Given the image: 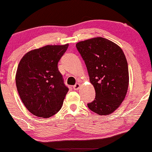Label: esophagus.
<instances>
[{
    "mask_svg": "<svg viewBox=\"0 0 152 152\" xmlns=\"http://www.w3.org/2000/svg\"><path fill=\"white\" fill-rule=\"evenodd\" d=\"M80 84H79V83H77V84H76L74 86H73V88H74V90H78L79 88H80Z\"/></svg>",
    "mask_w": 152,
    "mask_h": 152,
    "instance_id": "obj_1",
    "label": "esophagus"
}]
</instances>
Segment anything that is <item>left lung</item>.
I'll list each match as a JSON object with an SVG mask.
<instances>
[{"instance_id": "obj_1", "label": "left lung", "mask_w": 152, "mask_h": 152, "mask_svg": "<svg viewBox=\"0 0 152 152\" xmlns=\"http://www.w3.org/2000/svg\"><path fill=\"white\" fill-rule=\"evenodd\" d=\"M87 68L96 98L87 105L99 115H109L121 105L129 84L125 54L115 42L101 37L76 44Z\"/></svg>"}]
</instances>
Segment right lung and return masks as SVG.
Wrapping results in <instances>:
<instances>
[{"label": "right lung", "mask_w": 152, "mask_h": 152, "mask_svg": "<svg viewBox=\"0 0 152 152\" xmlns=\"http://www.w3.org/2000/svg\"><path fill=\"white\" fill-rule=\"evenodd\" d=\"M68 44L46 45L27 52L16 73V85L21 101L38 117H52L61 110L68 88L58 71V63Z\"/></svg>", "instance_id": "obj_1"}]
</instances>
